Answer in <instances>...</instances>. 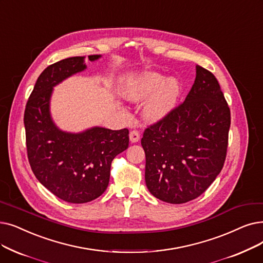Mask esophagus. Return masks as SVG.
I'll list each match as a JSON object with an SVG mask.
<instances>
[{"mask_svg":"<svg viewBox=\"0 0 263 263\" xmlns=\"http://www.w3.org/2000/svg\"><path fill=\"white\" fill-rule=\"evenodd\" d=\"M129 136H130V141H131L132 143H138V142L141 140V134H140V132H139L138 130L131 131L130 134H129Z\"/></svg>","mask_w":263,"mask_h":263,"instance_id":"obj_1","label":"esophagus"}]
</instances>
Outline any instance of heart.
<instances>
[{"mask_svg":"<svg viewBox=\"0 0 263 263\" xmlns=\"http://www.w3.org/2000/svg\"><path fill=\"white\" fill-rule=\"evenodd\" d=\"M122 95L132 102H141L152 96L145 105L144 114L148 120L158 121L166 116L175 105L179 85L175 78H166L162 82L161 75L147 73L125 84Z\"/></svg>","mask_w":263,"mask_h":263,"instance_id":"b5f03b06","label":"heart"}]
</instances>
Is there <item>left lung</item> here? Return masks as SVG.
<instances>
[{"mask_svg": "<svg viewBox=\"0 0 263 263\" xmlns=\"http://www.w3.org/2000/svg\"><path fill=\"white\" fill-rule=\"evenodd\" d=\"M181 104L148 127L142 138L145 181L157 199L181 204L200 197L223 166L230 108L213 73L196 66Z\"/></svg>", "mask_w": 263, "mask_h": 263, "instance_id": "left-lung-1", "label": "left lung"}]
</instances>
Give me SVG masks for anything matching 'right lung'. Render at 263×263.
<instances>
[{"instance_id": "add662e5", "label": "right lung", "mask_w": 263, "mask_h": 263, "mask_svg": "<svg viewBox=\"0 0 263 263\" xmlns=\"http://www.w3.org/2000/svg\"><path fill=\"white\" fill-rule=\"evenodd\" d=\"M100 54L89 55L90 61ZM85 57H72L45 68L27 102L25 128L28 159L34 175L55 197L81 204L99 198L109 181L111 161L129 146V130L101 127L81 133L61 131L49 103L52 88L84 71Z\"/></svg>"}]
</instances>
